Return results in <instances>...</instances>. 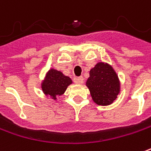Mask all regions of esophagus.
<instances>
[{
    "label": "esophagus",
    "instance_id": "esophagus-1",
    "mask_svg": "<svg viewBox=\"0 0 151 151\" xmlns=\"http://www.w3.org/2000/svg\"><path fill=\"white\" fill-rule=\"evenodd\" d=\"M74 82L77 84H82L83 83V77H78V78H76L74 79Z\"/></svg>",
    "mask_w": 151,
    "mask_h": 151
}]
</instances>
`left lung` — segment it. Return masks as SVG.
<instances>
[{"mask_svg":"<svg viewBox=\"0 0 151 151\" xmlns=\"http://www.w3.org/2000/svg\"><path fill=\"white\" fill-rule=\"evenodd\" d=\"M86 86L91 96L98 105L106 106L112 104L120 95L119 76L111 65L105 62H98L91 68Z\"/></svg>","mask_w":151,"mask_h":151,"instance_id":"left-lung-1","label":"left lung"}]
</instances>
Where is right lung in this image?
I'll use <instances>...</instances> for the list:
<instances>
[{
  "label": "right lung",
  "instance_id": "obj_1",
  "mask_svg": "<svg viewBox=\"0 0 151 151\" xmlns=\"http://www.w3.org/2000/svg\"><path fill=\"white\" fill-rule=\"evenodd\" d=\"M72 83V79L69 77L65 76L61 71L51 68L46 73L45 78L41 83V87L46 97L57 101V98L60 99Z\"/></svg>",
  "mask_w": 151,
  "mask_h": 151
}]
</instances>
